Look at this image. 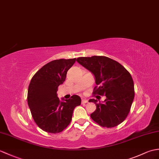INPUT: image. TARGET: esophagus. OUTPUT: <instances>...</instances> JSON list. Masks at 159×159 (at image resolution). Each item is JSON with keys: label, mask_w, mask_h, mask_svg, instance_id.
I'll return each instance as SVG.
<instances>
[{"label": "esophagus", "mask_w": 159, "mask_h": 159, "mask_svg": "<svg viewBox=\"0 0 159 159\" xmlns=\"http://www.w3.org/2000/svg\"><path fill=\"white\" fill-rule=\"evenodd\" d=\"M87 103H88V100L86 99H82V104H87Z\"/></svg>", "instance_id": "34e87169"}]
</instances>
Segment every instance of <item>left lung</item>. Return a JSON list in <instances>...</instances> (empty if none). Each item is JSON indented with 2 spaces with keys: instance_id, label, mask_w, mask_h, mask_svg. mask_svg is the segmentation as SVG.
<instances>
[{
  "instance_id": "obj_1",
  "label": "left lung",
  "mask_w": 159,
  "mask_h": 159,
  "mask_svg": "<svg viewBox=\"0 0 159 159\" xmlns=\"http://www.w3.org/2000/svg\"><path fill=\"white\" fill-rule=\"evenodd\" d=\"M76 61L93 74L97 86L94 94L105 95L102 103L91 99L96 110L91 118L102 127L111 128L126 119L134 99V84L132 77L119 62L105 56L81 57Z\"/></svg>"
}]
</instances>
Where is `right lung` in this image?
Wrapping results in <instances>:
<instances>
[{
    "label": "right lung",
    "instance_id": "add662e5",
    "mask_svg": "<svg viewBox=\"0 0 159 159\" xmlns=\"http://www.w3.org/2000/svg\"><path fill=\"white\" fill-rule=\"evenodd\" d=\"M76 61L74 59L51 61L36 72L30 83L28 104L33 119L42 130L57 134L68 126L74 109L81 99L74 95L69 99L57 97V88L65 81L66 74Z\"/></svg>",
    "mask_w": 159,
    "mask_h": 159
}]
</instances>
